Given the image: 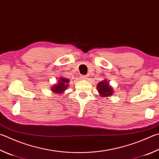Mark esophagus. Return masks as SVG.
Listing matches in <instances>:
<instances>
[{
    "mask_svg": "<svg viewBox=\"0 0 159 159\" xmlns=\"http://www.w3.org/2000/svg\"><path fill=\"white\" fill-rule=\"evenodd\" d=\"M80 79L82 80H86L88 79V76H86V75H81V76H80Z\"/></svg>",
    "mask_w": 159,
    "mask_h": 159,
    "instance_id": "esophagus-1",
    "label": "esophagus"
}]
</instances>
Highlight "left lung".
I'll return each mask as SVG.
<instances>
[{
  "mask_svg": "<svg viewBox=\"0 0 159 159\" xmlns=\"http://www.w3.org/2000/svg\"><path fill=\"white\" fill-rule=\"evenodd\" d=\"M97 88L100 96L103 97H108L109 96H111L113 94L112 88L109 85V83L106 80H103L98 83Z\"/></svg>",
  "mask_w": 159,
  "mask_h": 159,
  "instance_id": "8db88e82",
  "label": "left lung"
}]
</instances>
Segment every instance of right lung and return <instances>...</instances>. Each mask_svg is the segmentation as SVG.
Returning <instances> with one entry per match:
<instances>
[{
    "mask_svg": "<svg viewBox=\"0 0 159 159\" xmlns=\"http://www.w3.org/2000/svg\"><path fill=\"white\" fill-rule=\"evenodd\" d=\"M69 83H70V80L68 79H65L63 77L60 78L57 81V84L53 85L51 88V90L54 93L61 94L68 88Z\"/></svg>",
    "mask_w": 159,
    "mask_h": 159,
    "instance_id": "add662e5",
    "label": "right lung"
}]
</instances>
